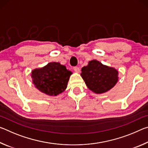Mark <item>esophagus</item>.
<instances>
[{
	"label": "esophagus",
	"instance_id": "esophagus-1",
	"mask_svg": "<svg viewBox=\"0 0 148 148\" xmlns=\"http://www.w3.org/2000/svg\"><path fill=\"white\" fill-rule=\"evenodd\" d=\"M74 71L76 72V73H79V72H80V69L79 67L77 66H75L74 67Z\"/></svg>",
	"mask_w": 148,
	"mask_h": 148
}]
</instances>
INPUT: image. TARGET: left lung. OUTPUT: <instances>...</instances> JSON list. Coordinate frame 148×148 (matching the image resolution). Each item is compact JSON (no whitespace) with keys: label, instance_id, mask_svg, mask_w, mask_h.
<instances>
[{"label":"left lung","instance_id":"obj_1","mask_svg":"<svg viewBox=\"0 0 148 148\" xmlns=\"http://www.w3.org/2000/svg\"><path fill=\"white\" fill-rule=\"evenodd\" d=\"M119 72L114 67L92 60L82 69L80 74L87 87L96 94L104 93L113 88L118 82Z\"/></svg>","mask_w":148,"mask_h":148}]
</instances>
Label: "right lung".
Masks as SVG:
<instances>
[{"label": "right lung", "mask_w": 148, "mask_h": 148, "mask_svg": "<svg viewBox=\"0 0 148 148\" xmlns=\"http://www.w3.org/2000/svg\"><path fill=\"white\" fill-rule=\"evenodd\" d=\"M72 72L58 62H49L31 71L32 84L40 91L49 96H57L66 89Z\"/></svg>", "instance_id": "1"}]
</instances>
